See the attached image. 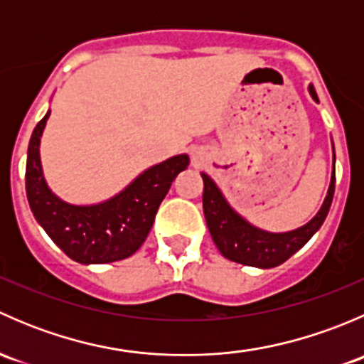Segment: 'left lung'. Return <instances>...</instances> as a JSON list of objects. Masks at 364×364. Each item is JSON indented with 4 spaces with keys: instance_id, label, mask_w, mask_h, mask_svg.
Returning a JSON list of instances; mask_svg holds the SVG:
<instances>
[{
    "instance_id": "8db88e82",
    "label": "left lung",
    "mask_w": 364,
    "mask_h": 364,
    "mask_svg": "<svg viewBox=\"0 0 364 364\" xmlns=\"http://www.w3.org/2000/svg\"><path fill=\"white\" fill-rule=\"evenodd\" d=\"M308 91L311 98L318 102L314 86H308ZM200 176L204 181L203 208L205 223L220 253L232 262L269 269L284 264L289 257L303 248L324 223L335 196V148H333L331 183L324 203L310 222L289 232H267L248 223L243 216L230 208L216 183L204 172Z\"/></svg>"
}]
</instances>
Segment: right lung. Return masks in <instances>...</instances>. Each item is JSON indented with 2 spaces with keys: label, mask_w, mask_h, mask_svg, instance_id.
<instances>
[{
  "label": "right lung",
  "mask_w": 364,
  "mask_h": 364,
  "mask_svg": "<svg viewBox=\"0 0 364 364\" xmlns=\"http://www.w3.org/2000/svg\"><path fill=\"white\" fill-rule=\"evenodd\" d=\"M50 111L33 130L26 161V196L36 222L72 260L107 264L134 255L151 230L172 181L188 167V155H176L146 168L127 188L91 205L61 200L47 186L40 161V137Z\"/></svg>",
  "instance_id": "right-lung-1"
}]
</instances>
